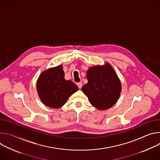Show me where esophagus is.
Returning a JSON list of instances; mask_svg holds the SVG:
<instances>
[{
    "instance_id": "obj_1",
    "label": "esophagus",
    "mask_w": 160,
    "mask_h": 160,
    "mask_svg": "<svg viewBox=\"0 0 160 160\" xmlns=\"http://www.w3.org/2000/svg\"><path fill=\"white\" fill-rule=\"evenodd\" d=\"M77 86L79 88H81L82 87V83L81 82H78V83H77Z\"/></svg>"
}]
</instances>
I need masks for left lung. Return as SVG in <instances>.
<instances>
[{"label":"left lung","mask_w":160,"mask_h":160,"mask_svg":"<svg viewBox=\"0 0 160 160\" xmlns=\"http://www.w3.org/2000/svg\"><path fill=\"white\" fill-rule=\"evenodd\" d=\"M87 78L88 82L82 87V90L93 106L99 110H106L117 102L122 84L109 62L90 67L87 72Z\"/></svg>","instance_id":"obj_1"}]
</instances>
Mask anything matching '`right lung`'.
<instances>
[{"label":"right lung","instance_id":"1","mask_svg":"<svg viewBox=\"0 0 160 160\" xmlns=\"http://www.w3.org/2000/svg\"><path fill=\"white\" fill-rule=\"evenodd\" d=\"M78 90L73 82L65 80L61 64L43 71L37 81V90L41 101L54 109L62 106Z\"/></svg>","mask_w":160,"mask_h":160}]
</instances>
